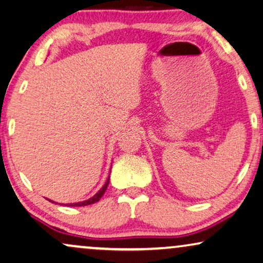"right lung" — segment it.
Wrapping results in <instances>:
<instances>
[{
	"instance_id": "obj_1",
	"label": "right lung",
	"mask_w": 263,
	"mask_h": 263,
	"mask_svg": "<svg viewBox=\"0 0 263 263\" xmlns=\"http://www.w3.org/2000/svg\"><path fill=\"white\" fill-rule=\"evenodd\" d=\"M108 182H109V176H108V178H107V181L105 182V184H104V186L101 187V189L98 191V193L93 196V197H91V198H88V199H86V201H82V202H78V203H68V204H65V205H68V206H84V205H89V204H93V203H96V202H98L99 201V199L103 197V195L105 194V191H106V189H107V185H108ZM49 202H52V203H54L53 201H50V199H48Z\"/></svg>"
}]
</instances>
